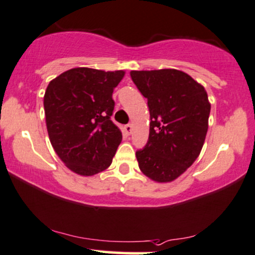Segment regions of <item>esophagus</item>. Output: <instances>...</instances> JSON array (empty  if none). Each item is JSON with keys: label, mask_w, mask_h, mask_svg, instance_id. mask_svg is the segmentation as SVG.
<instances>
[{"label": "esophagus", "mask_w": 255, "mask_h": 255, "mask_svg": "<svg viewBox=\"0 0 255 255\" xmlns=\"http://www.w3.org/2000/svg\"><path fill=\"white\" fill-rule=\"evenodd\" d=\"M131 130H133V126H131L130 124L125 126V131H126V134H127V135H130Z\"/></svg>", "instance_id": "1"}]
</instances>
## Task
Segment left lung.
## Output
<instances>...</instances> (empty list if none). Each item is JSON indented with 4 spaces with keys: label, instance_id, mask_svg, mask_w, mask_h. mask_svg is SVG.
Wrapping results in <instances>:
<instances>
[{
    "label": "left lung",
    "instance_id": "8db88e82",
    "mask_svg": "<svg viewBox=\"0 0 255 255\" xmlns=\"http://www.w3.org/2000/svg\"><path fill=\"white\" fill-rule=\"evenodd\" d=\"M131 81L147 98L149 135L135 155L141 172L159 183L172 182L201 153L210 103L205 89L174 69L131 71Z\"/></svg>",
    "mask_w": 255,
    "mask_h": 255
}]
</instances>
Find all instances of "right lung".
<instances>
[{
	"label": "right lung",
	"instance_id": "1",
	"mask_svg": "<svg viewBox=\"0 0 255 255\" xmlns=\"http://www.w3.org/2000/svg\"><path fill=\"white\" fill-rule=\"evenodd\" d=\"M125 71L76 67L50 82L44 96L48 136L61 161L81 176L110 166L122 133L110 116Z\"/></svg>",
	"mask_w": 255,
	"mask_h": 255
}]
</instances>
